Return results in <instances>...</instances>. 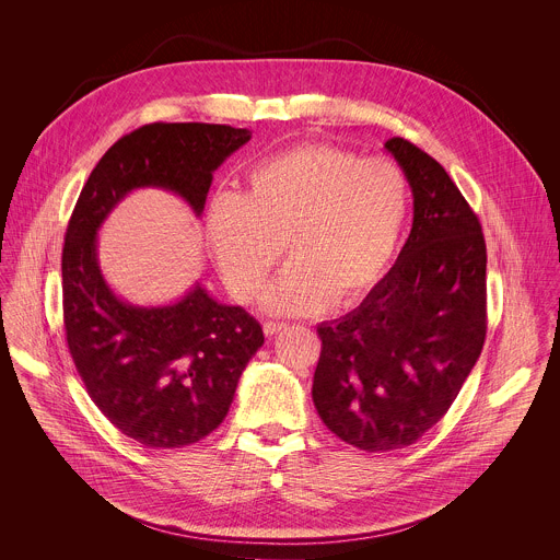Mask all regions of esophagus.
<instances>
[{
    "label": "esophagus",
    "instance_id": "obj_1",
    "mask_svg": "<svg viewBox=\"0 0 560 560\" xmlns=\"http://www.w3.org/2000/svg\"><path fill=\"white\" fill-rule=\"evenodd\" d=\"M285 328V324L283 322H266L264 324V332H266V337H275L277 332H281Z\"/></svg>",
    "mask_w": 560,
    "mask_h": 560
}]
</instances>
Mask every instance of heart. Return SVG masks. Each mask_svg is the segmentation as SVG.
Segmentation results:
<instances>
[{
    "label": "heart",
    "instance_id": "1",
    "mask_svg": "<svg viewBox=\"0 0 560 560\" xmlns=\"http://www.w3.org/2000/svg\"><path fill=\"white\" fill-rule=\"evenodd\" d=\"M408 212V179L389 159L303 143L259 162L244 195H217L206 238L225 285L246 303L261 294L285 248L290 261L266 305L310 314L350 305L383 279Z\"/></svg>",
    "mask_w": 560,
    "mask_h": 560
}]
</instances>
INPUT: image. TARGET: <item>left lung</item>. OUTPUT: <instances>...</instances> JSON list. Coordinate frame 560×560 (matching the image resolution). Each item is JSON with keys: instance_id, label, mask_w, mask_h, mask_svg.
<instances>
[{"instance_id": "left-lung-1", "label": "left lung", "mask_w": 560, "mask_h": 560, "mask_svg": "<svg viewBox=\"0 0 560 560\" xmlns=\"http://www.w3.org/2000/svg\"><path fill=\"white\" fill-rule=\"evenodd\" d=\"M415 197V221L392 270L363 303L316 328L314 408L365 452L417 443L460 392L488 332V253L478 217L428 152L385 141Z\"/></svg>"}]
</instances>
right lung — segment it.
<instances>
[{"mask_svg":"<svg viewBox=\"0 0 560 560\" xmlns=\"http://www.w3.org/2000/svg\"><path fill=\"white\" fill-rule=\"evenodd\" d=\"M250 130L148 124L115 141L70 214L63 253V328L70 357L102 415L145 447H184L225 419L238 376L264 346L255 316L217 303L199 283L177 303L139 307L113 294L97 264V230L135 188H164L197 214L212 173Z\"/></svg>","mask_w":560,"mask_h":560,"instance_id":"obj_1","label":"right lung"}]
</instances>
